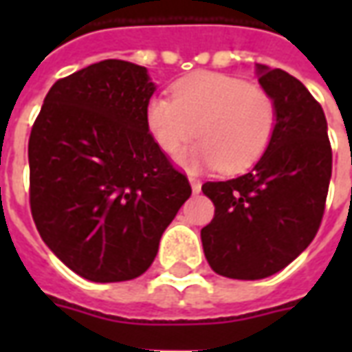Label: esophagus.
<instances>
[{"label":"esophagus","mask_w":352,"mask_h":352,"mask_svg":"<svg viewBox=\"0 0 352 352\" xmlns=\"http://www.w3.org/2000/svg\"><path fill=\"white\" fill-rule=\"evenodd\" d=\"M190 186L194 194H199V190H201V183H199L198 179H194V177H190Z\"/></svg>","instance_id":"esophagus-1"}]
</instances>
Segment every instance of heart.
I'll return each instance as SVG.
<instances>
[{"label": "heart", "mask_w": 352, "mask_h": 352, "mask_svg": "<svg viewBox=\"0 0 352 352\" xmlns=\"http://www.w3.org/2000/svg\"><path fill=\"white\" fill-rule=\"evenodd\" d=\"M145 126L168 156L190 171L219 168L239 173L260 160L275 128L272 96L224 73H194L173 85V100L154 96L145 105Z\"/></svg>", "instance_id": "heart-1"}]
</instances>
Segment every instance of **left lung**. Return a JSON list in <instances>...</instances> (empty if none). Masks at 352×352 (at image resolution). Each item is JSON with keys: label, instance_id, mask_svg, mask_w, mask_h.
<instances>
[{"label": "left lung", "instance_id": "left-lung-1", "mask_svg": "<svg viewBox=\"0 0 352 352\" xmlns=\"http://www.w3.org/2000/svg\"><path fill=\"white\" fill-rule=\"evenodd\" d=\"M262 90L275 103V128L245 175L206 183L213 221L201 228L211 270L230 279H265L302 254L324 214L332 177L328 124L318 101L283 69L256 64Z\"/></svg>", "mask_w": 352, "mask_h": 352}]
</instances>
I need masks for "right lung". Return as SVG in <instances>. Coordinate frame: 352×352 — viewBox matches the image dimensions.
I'll return each instance as SVG.
<instances>
[{
  "label": "right lung",
  "instance_id": "obj_1",
  "mask_svg": "<svg viewBox=\"0 0 352 352\" xmlns=\"http://www.w3.org/2000/svg\"><path fill=\"white\" fill-rule=\"evenodd\" d=\"M154 90L143 65L103 60L56 80L32 128L35 226L58 258L94 283L145 273L192 194L146 131Z\"/></svg>",
  "mask_w": 352,
  "mask_h": 352
}]
</instances>
